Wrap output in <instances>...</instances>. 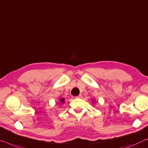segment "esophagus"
<instances>
[{"label":"esophagus","mask_w":148,"mask_h":148,"mask_svg":"<svg viewBox=\"0 0 148 148\" xmlns=\"http://www.w3.org/2000/svg\"><path fill=\"white\" fill-rule=\"evenodd\" d=\"M76 98H78V99H81V98H82V95L81 94H79V95H78V96H76V97H75Z\"/></svg>","instance_id":"34e87169"}]
</instances>
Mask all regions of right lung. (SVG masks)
<instances>
[{"mask_svg": "<svg viewBox=\"0 0 148 148\" xmlns=\"http://www.w3.org/2000/svg\"><path fill=\"white\" fill-rule=\"evenodd\" d=\"M60 101V102H61V103H64V98H62V99H61Z\"/></svg>", "mask_w": 148, "mask_h": 148, "instance_id": "obj_1", "label": "right lung"}]
</instances>
